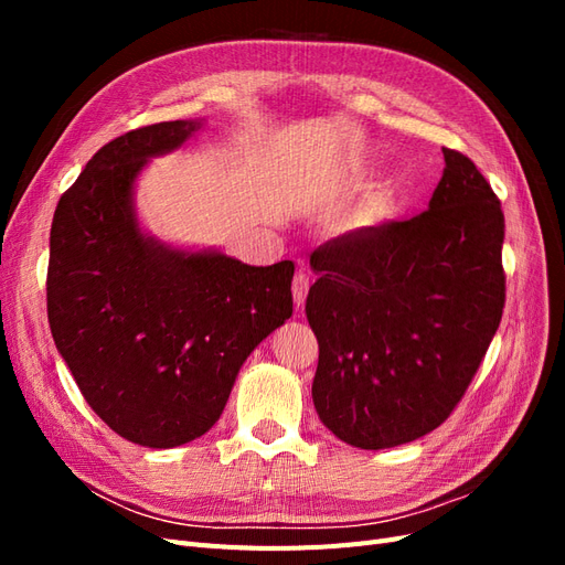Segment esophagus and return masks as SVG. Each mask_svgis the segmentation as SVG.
<instances>
[{"mask_svg": "<svg viewBox=\"0 0 565 565\" xmlns=\"http://www.w3.org/2000/svg\"><path fill=\"white\" fill-rule=\"evenodd\" d=\"M309 287H311L309 276H306L303 270H299L297 276H295V280H292V295H295V303L297 306H303L306 295H309Z\"/></svg>", "mask_w": 565, "mask_h": 565, "instance_id": "obj_1", "label": "esophagus"}]
</instances>
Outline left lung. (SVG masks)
Segmentation results:
<instances>
[{
  "mask_svg": "<svg viewBox=\"0 0 565 565\" xmlns=\"http://www.w3.org/2000/svg\"><path fill=\"white\" fill-rule=\"evenodd\" d=\"M443 158L429 210L311 254L313 405L353 448H396L446 422L500 328V200L467 156L443 148Z\"/></svg>",
  "mask_w": 565,
  "mask_h": 565,
  "instance_id": "1",
  "label": "left lung"
}]
</instances>
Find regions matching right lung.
Wrapping results in <instances>:
<instances>
[{"label": "right lung", "mask_w": 565, "mask_h": 565, "mask_svg": "<svg viewBox=\"0 0 565 565\" xmlns=\"http://www.w3.org/2000/svg\"><path fill=\"white\" fill-rule=\"evenodd\" d=\"M202 127L174 119L100 148L51 224L46 313L84 401L115 434L177 448L221 417L247 355L292 316L295 264L247 266L141 231L134 181Z\"/></svg>", "instance_id": "obj_1"}]
</instances>
